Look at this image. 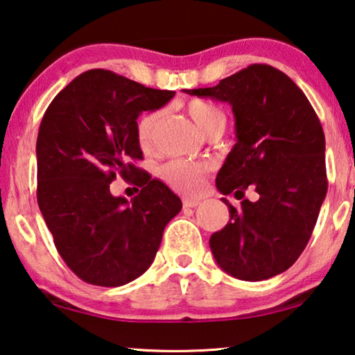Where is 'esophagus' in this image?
<instances>
[{
  "instance_id": "34e87169",
  "label": "esophagus",
  "mask_w": 355,
  "mask_h": 355,
  "mask_svg": "<svg viewBox=\"0 0 355 355\" xmlns=\"http://www.w3.org/2000/svg\"><path fill=\"white\" fill-rule=\"evenodd\" d=\"M182 205H184V208H195V207H198V205H200V200H197V198H184Z\"/></svg>"
}]
</instances>
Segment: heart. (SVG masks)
Returning a JSON list of instances; mask_svg holds the SVG:
<instances>
[{"instance_id": "heart-1", "label": "heart", "mask_w": 355, "mask_h": 355, "mask_svg": "<svg viewBox=\"0 0 355 355\" xmlns=\"http://www.w3.org/2000/svg\"><path fill=\"white\" fill-rule=\"evenodd\" d=\"M187 112L192 116L195 125L198 130L209 135L213 131H223L227 125V115L220 107L211 104V102L203 99H192L187 102ZM162 118V110H150L144 114L139 121H137V141H139L141 147L148 148L153 147L157 136V126ZM208 169V165L205 163H197L184 160V158H174V160L166 162L165 165L160 166L162 181L168 184L169 187L184 193H195L200 189L202 184L203 173Z\"/></svg>"}]
</instances>
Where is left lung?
Masks as SVG:
<instances>
[{
	"mask_svg": "<svg viewBox=\"0 0 355 355\" xmlns=\"http://www.w3.org/2000/svg\"><path fill=\"white\" fill-rule=\"evenodd\" d=\"M187 94L229 102L237 144L216 176L230 219L209 239L220 269L240 280L282 274L304 251L325 200V135L304 92L275 67L253 64ZM246 189L255 192L250 202Z\"/></svg>",
	"mask_w": 355,
	"mask_h": 355,
	"instance_id": "obj_1",
	"label": "left lung"
}]
</instances>
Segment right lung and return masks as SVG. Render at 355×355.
<instances>
[{
    "mask_svg": "<svg viewBox=\"0 0 355 355\" xmlns=\"http://www.w3.org/2000/svg\"><path fill=\"white\" fill-rule=\"evenodd\" d=\"M174 91L146 88L110 70H88L54 97L37 139V198L60 258L97 286L130 284L150 267L165 225L182 203L142 160L137 116ZM118 173L141 192L114 198Z\"/></svg>",
    "mask_w": 355,
    "mask_h": 355,
    "instance_id": "1",
    "label": "right lung"
}]
</instances>
